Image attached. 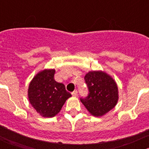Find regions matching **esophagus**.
Wrapping results in <instances>:
<instances>
[{
    "label": "esophagus",
    "mask_w": 149,
    "mask_h": 149,
    "mask_svg": "<svg viewBox=\"0 0 149 149\" xmlns=\"http://www.w3.org/2000/svg\"><path fill=\"white\" fill-rule=\"evenodd\" d=\"M72 95L74 96V97H76V96H78V91H77V90H75V91H73V92H72Z\"/></svg>",
    "instance_id": "34e87169"
}]
</instances>
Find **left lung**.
I'll return each instance as SVG.
<instances>
[{"label":"left lung","instance_id":"1","mask_svg":"<svg viewBox=\"0 0 149 149\" xmlns=\"http://www.w3.org/2000/svg\"><path fill=\"white\" fill-rule=\"evenodd\" d=\"M84 80L88 94L80 100L91 115L102 116L116 105L118 86L109 75L102 71H91L86 75Z\"/></svg>","mask_w":149,"mask_h":149}]
</instances>
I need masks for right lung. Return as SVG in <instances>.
Listing matches in <instances>:
<instances>
[{
  "label": "right lung",
  "mask_w": 149,
  "mask_h": 149,
  "mask_svg": "<svg viewBox=\"0 0 149 149\" xmlns=\"http://www.w3.org/2000/svg\"><path fill=\"white\" fill-rule=\"evenodd\" d=\"M55 70L39 73L29 84V100L33 107L42 116L54 117L61 111L68 98L71 97L63 84L54 79Z\"/></svg>",
  "instance_id": "1"
}]
</instances>
